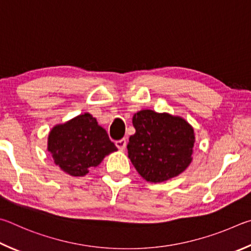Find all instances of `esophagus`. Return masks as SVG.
<instances>
[{
    "instance_id": "1",
    "label": "esophagus",
    "mask_w": 251,
    "mask_h": 251,
    "mask_svg": "<svg viewBox=\"0 0 251 251\" xmlns=\"http://www.w3.org/2000/svg\"><path fill=\"white\" fill-rule=\"evenodd\" d=\"M116 146L119 149V150H125L126 147V139H121V140H118L116 141Z\"/></svg>"
}]
</instances>
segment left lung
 <instances>
[{"instance_id":"obj_1","label":"left lung","mask_w":251,"mask_h":251,"mask_svg":"<svg viewBox=\"0 0 251 251\" xmlns=\"http://www.w3.org/2000/svg\"><path fill=\"white\" fill-rule=\"evenodd\" d=\"M128 156L138 173L151 183L177 176L192 162L194 130L184 119L142 110L132 119Z\"/></svg>"}]
</instances>
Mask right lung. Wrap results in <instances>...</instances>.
I'll return each instance as SVG.
<instances>
[{"mask_svg":"<svg viewBox=\"0 0 251 251\" xmlns=\"http://www.w3.org/2000/svg\"><path fill=\"white\" fill-rule=\"evenodd\" d=\"M48 151L56 165L73 176H83L105 155L117 151L107 132L89 113H83L51 129Z\"/></svg>","mask_w":251,"mask_h":251,"instance_id":"1","label":"right lung"}]
</instances>
